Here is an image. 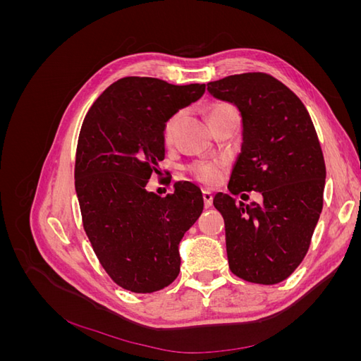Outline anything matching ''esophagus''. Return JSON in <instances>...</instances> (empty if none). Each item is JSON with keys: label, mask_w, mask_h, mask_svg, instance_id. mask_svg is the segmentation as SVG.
Segmentation results:
<instances>
[{"label": "esophagus", "mask_w": 361, "mask_h": 361, "mask_svg": "<svg viewBox=\"0 0 361 361\" xmlns=\"http://www.w3.org/2000/svg\"><path fill=\"white\" fill-rule=\"evenodd\" d=\"M203 200H204V207H211L212 206L214 195H212L211 190H203Z\"/></svg>", "instance_id": "esophagus-1"}]
</instances>
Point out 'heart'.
<instances>
[{
	"label": "heart",
	"instance_id": "heart-1",
	"mask_svg": "<svg viewBox=\"0 0 361 361\" xmlns=\"http://www.w3.org/2000/svg\"><path fill=\"white\" fill-rule=\"evenodd\" d=\"M226 116H236V110L232 105L227 104H218L211 108L209 111V120L216 117H226ZM179 114L173 116L164 129V137L166 140H170L176 130V126L179 123ZM190 173L195 179H199L203 183H215L220 180L223 173V161H199L190 166Z\"/></svg>",
	"mask_w": 361,
	"mask_h": 361
}]
</instances>
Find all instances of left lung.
<instances>
[{"label": "left lung", "mask_w": 361, "mask_h": 361, "mask_svg": "<svg viewBox=\"0 0 361 361\" xmlns=\"http://www.w3.org/2000/svg\"><path fill=\"white\" fill-rule=\"evenodd\" d=\"M207 92L241 114V154L228 191H259L264 199L244 206L231 194H215L228 267L247 281L276 285L302 262L322 211L325 162L318 135L300 97L271 75H231L207 82Z\"/></svg>", "instance_id": "obj_1"}]
</instances>
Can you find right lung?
<instances>
[{"label":"right lung","mask_w":361,"mask_h":361,"mask_svg":"<svg viewBox=\"0 0 361 361\" xmlns=\"http://www.w3.org/2000/svg\"><path fill=\"white\" fill-rule=\"evenodd\" d=\"M204 84L173 85L128 76L87 113L76 146L75 191L84 231L118 286L150 293L179 276V244L203 211L200 188L176 182L159 197L147 182L164 159L171 116L199 101Z\"/></svg>","instance_id":"right-lung-1"}]
</instances>
